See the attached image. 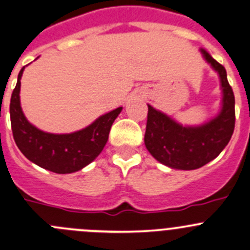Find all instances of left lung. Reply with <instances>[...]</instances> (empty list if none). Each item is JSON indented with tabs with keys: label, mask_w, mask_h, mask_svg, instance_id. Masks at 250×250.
<instances>
[{
	"label": "left lung",
	"mask_w": 250,
	"mask_h": 250,
	"mask_svg": "<svg viewBox=\"0 0 250 250\" xmlns=\"http://www.w3.org/2000/svg\"><path fill=\"white\" fill-rule=\"evenodd\" d=\"M200 53L219 76L223 94L219 113L203 124L182 125L148 104L144 144L159 163L169 168L190 171L214 160L230 142L235 128V96L225 68L205 49Z\"/></svg>",
	"instance_id": "obj_1"
}]
</instances>
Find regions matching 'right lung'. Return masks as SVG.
Segmentation results:
<instances>
[{
    "instance_id": "right-lung-1",
    "label": "right lung",
    "mask_w": 250,
    "mask_h": 250,
    "mask_svg": "<svg viewBox=\"0 0 250 250\" xmlns=\"http://www.w3.org/2000/svg\"><path fill=\"white\" fill-rule=\"evenodd\" d=\"M25 67L20 69L10 97V124L18 148L31 163L59 174L84 168L104 150L110 127L123 110L113 109L82 130L71 133H50L40 130L25 117L20 104V86Z\"/></svg>"
}]
</instances>
